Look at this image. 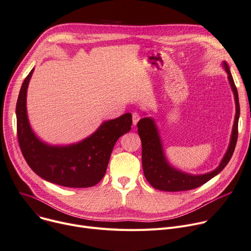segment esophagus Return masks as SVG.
I'll return each instance as SVG.
<instances>
[{
  "instance_id": "esophagus-1",
  "label": "esophagus",
  "mask_w": 251,
  "mask_h": 251,
  "mask_svg": "<svg viewBox=\"0 0 251 251\" xmlns=\"http://www.w3.org/2000/svg\"><path fill=\"white\" fill-rule=\"evenodd\" d=\"M140 118H141V116H140L139 113H136V112L133 113V114H132V122H133V125L136 126V124L138 123V121L140 120Z\"/></svg>"
}]
</instances>
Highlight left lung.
Listing matches in <instances>:
<instances>
[{"instance_id":"8db88e82","label":"left lung","mask_w":251,"mask_h":251,"mask_svg":"<svg viewBox=\"0 0 251 251\" xmlns=\"http://www.w3.org/2000/svg\"><path fill=\"white\" fill-rule=\"evenodd\" d=\"M222 65L228 75L230 87L232 89L233 95H234L236 113L227 151L219 165L214 171L204 175H191L174 168L166 159L164 154L162 141L159 136L158 128L154 119L151 118V117H144L137 123L138 134L142 143L143 173L145 178L154 189L164 192H179L201 187L215 176L221 173L231 159L237 142L240 107L237 89L235 87L234 80H233L229 66L226 61H223Z\"/></svg>"}]
</instances>
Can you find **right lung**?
I'll return each instance as SVG.
<instances>
[{
	"instance_id": "right-lung-1",
	"label": "right lung",
	"mask_w": 251,
	"mask_h": 251,
	"mask_svg": "<svg viewBox=\"0 0 251 251\" xmlns=\"http://www.w3.org/2000/svg\"><path fill=\"white\" fill-rule=\"evenodd\" d=\"M34 69L24 79L16 105L17 134L22 154L31 170L43 179L68 188H90L107 171L115 143L132 125V115L103 122L89 137L69 145H51L32 130L27 114V89Z\"/></svg>"
}]
</instances>
